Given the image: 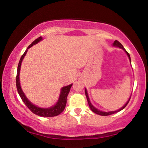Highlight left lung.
Segmentation results:
<instances>
[{"label":"left lung","instance_id":"8db88e82","mask_svg":"<svg viewBox=\"0 0 148 148\" xmlns=\"http://www.w3.org/2000/svg\"><path fill=\"white\" fill-rule=\"evenodd\" d=\"M113 46L115 47H118V48H120L121 49H123L124 50V51L126 53V54L127 55V56L129 58V60H130V62H131V58H130V54H129V53L126 50H125V49L124 48V47L123 45H121V43H120L118 40H115V41L113 42ZM85 94H86V98H87V101H88V105H89L90 106V108L91 109V111L92 112H94L95 113H96V114H98L99 115H103V116H105V115H111V114H113V113H118V112L122 111V110L124 109V108L126 107V106L127 105V103H129V101H130V98H131V96L129 98L128 101H127L126 103H125V104L124 105L123 107H121L120 108H119V109L116 110V111H108V112H105V111H100V110L98 109V108H97L93 106L90 100V98H89V96H88V91L87 90H86V88H85Z\"/></svg>","mask_w":148,"mask_h":148}]
</instances>
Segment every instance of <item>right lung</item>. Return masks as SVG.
Segmentation results:
<instances>
[{
	"mask_svg": "<svg viewBox=\"0 0 148 148\" xmlns=\"http://www.w3.org/2000/svg\"><path fill=\"white\" fill-rule=\"evenodd\" d=\"M43 40L42 37H38L33 42H32V44L28 47V48L26 49L24 53L22 55V56L20 58L19 62H18V67H17V74H16V88H17V91L18 95H19L20 97L21 98L22 101H23V103L26 105V106L33 112V113H35V115H39V116L41 117H46V118H48V117H54L60 114L62 111H64V108H65L66 103H67V95H68L69 91H70V88L72 87V84L69 85V86H64L61 88L60 95H59L58 100L57 101V102L56 103L55 105L53 106L49 107V108H41L40 106H37L36 105L33 104L29 99L27 98V97L25 96V93L23 92V91L22 90L21 84H20V70H21V62L23 61V58H24L25 56L26 55V53L28 51V49H29L30 47H33V45H37L38 42Z\"/></svg>",
	"mask_w": 148,
	"mask_h": 148,
	"instance_id": "obj_1",
	"label": "right lung"
}]
</instances>
